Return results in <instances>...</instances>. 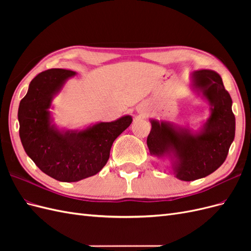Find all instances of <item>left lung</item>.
<instances>
[{"label": "left lung", "mask_w": 251, "mask_h": 251, "mask_svg": "<svg viewBox=\"0 0 251 251\" xmlns=\"http://www.w3.org/2000/svg\"><path fill=\"white\" fill-rule=\"evenodd\" d=\"M189 87L209 105V116L198 130L172 121L151 118L150 154L168 160L175 177L194 181L208 176L223 164L234 139L232 100L222 78L212 70L194 71Z\"/></svg>", "instance_id": "1"}]
</instances>
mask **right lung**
Instances as JSON below:
<instances>
[{"label": "right lung", "instance_id": "right-lung-1", "mask_svg": "<svg viewBox=\"0 0 251 251\" xmlns=\"http://www.w3.org/2000/svg\"><path fill=\"white\" fill-rule=\"evenodd\" d=\"M76 72L44 71L29 83L19 105L20 138L26 154L42 172L62 182H77L102 170L112 144L132 124L125 115L111 123H96L81 130L60 128L54 123L52 101Z\"/></svg>", "mask_w": 251, "mask_h": 251}]
</instances>
